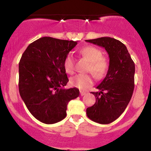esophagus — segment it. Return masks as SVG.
Listing matches in <instances>:
<instances>
[{"label":"esophagus","mask_w":151,"mask_h":151,"mask_svg":"<svg viewBox=\"0 0 151 151\" xmlns=\"http://www.w3.org/2000/svg\"><path fill=\"white\" fill-rule=\"evenodd\" d=\"M86 92H84V91H80V95L81 96H84V95H85L86 94Z\"/></svg>","instance_id":"esophagus-1"}]
</instances>
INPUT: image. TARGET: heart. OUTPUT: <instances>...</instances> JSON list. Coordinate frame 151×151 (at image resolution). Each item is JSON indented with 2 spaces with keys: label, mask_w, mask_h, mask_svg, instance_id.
<instances>
[{
  "label": "heart",
  "mask_w": 151,
  "mask_h": 151,
  "mask_svg": "<svg viewBox=\"0 0 151 151\" xmlns=\"http://www.w3.org/2000/svg\"><path fill=\"white\" fill-rule=\"evenodd\" d=\"M79 53L89 62L88 71H90L96 79L104 77L108 69L106 60L102 57V52L97 47L86 46L80 50ZM64 67L66 72L72 74L74 71V60L71 54L67 55L64 61ZM72 86L81 90H86L93 84L92 78L89 74H79L74 76L70 81Z\"/></svg>",
  "instance_id": "1"
}]
</instances>
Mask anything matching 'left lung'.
I'll list each match as a JSON object with an SVG mask.
<instances>
[{
  "mask_svg": "<svg viewBox=\"0 0 151 151\" xmlns=\"http://www.w3.org/2000/svg\"><path fill=\"white\" fill-rule=\"evenodd\" d=\"M86 42L104 48L109 58L106 77L99 85V90L92 93L96 103L86 109L91 120L108 124L117 119L125 111L134 89L135 65L126 45L111 37L88 40Z\"/></svg>",
  "mask_w": 151,
  "mask_h": 151,
  "instance_id": "8db88e82",
  "label": "left lung"
}]
</instances>
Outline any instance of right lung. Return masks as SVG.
I'll list each match as a JSON object with an SVG mask.
<instances>
[{"instance_id":"add662e5","label":"right lung","mask_w":151,"mask_h":151,"mask_svg":"<svg viewBox=\"0 0 151 151\" xmlns=\"http://www.w3.org/2000/svg\"><path fill=\"white\" fill-rule=\"evenodd\" d=\"M77 42L41 37L29 45L20 59V96L31 114L44 124L65 119L68 103L79 96L77 88L64 87L69 81L64 61Z\"/></svg>"}]
</instances>
